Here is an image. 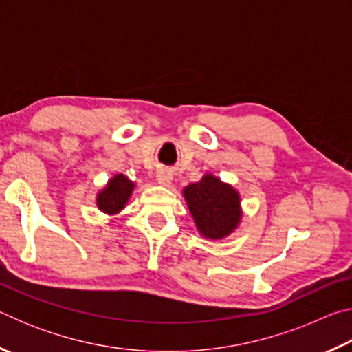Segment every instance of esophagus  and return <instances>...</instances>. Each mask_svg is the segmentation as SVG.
<instances>
[{"instance_id": "34e87169", "label": "esophagus", "mask_w": 352, "mask_h": 352, "mask_svg": "<svg viewBox=\"0 0 352 352\" xmlns=\"http://www.w3.org/2000/svg\"><path fill=\"white\" fill-rule=\"evenodd\" d=\"M157 180H158L160 184H163V186H169L170 182H172L170 170H168V169H160L158 174H157Z\"/></svg>"}]
</instances>
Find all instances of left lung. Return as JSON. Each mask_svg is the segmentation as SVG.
<instances>
[{
    "mask_svg": "<svg viewBox=\"0 0 352 352\" xmlns=\"http://www.w3.org/2000/svg\"><path fill=\"white\" fill-rule=\"evenodd\" d=\"M184 199L199 231L210 239H220L233 231L241 219L239 194L212 175L184 188Z\"/></svg>",
    "mask_w": 352,
    "mask_h": 352,
    "instance_id": "left-lung-1",
    "label": "left lung"
}]
</instances>
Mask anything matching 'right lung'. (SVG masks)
<instances>
[{"instance_id":"right-lung-1","label":"right lung","mask_w":352,"mask_h":352,"mask_svg":"<svg viewBox=\"0 0 352 352\" xmlns=\"http://www.w3.org/2000/svg\"><path fill=\"white\" fill-rule=\"evenodd\" d=\"M133 183L129 180L126 175L119 174L115 178H111L107 184V188L98 195V206L100 211L115 214L121 211L124 205L132 194Z\"/></svg>"}]
</instances>
